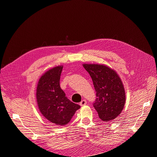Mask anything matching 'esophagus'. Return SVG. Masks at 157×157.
I'll list each match as a JSON object with an SVG mask.
<instances>
[{"mask_svg":"<svg viewBox=\"0 0 157 157\" xmlns=\"http://www.w3.org/2000/svg\"><path fill=\"white\" fill-rule=\"evenodd\" d=\"M86 103H87V101H86V99H82V100L80 101V106H84V105H86Z\"/></svg>","mask_w":157,"mask_h":157,"instance_id":"1","label":"esophagus"}]
</instances>
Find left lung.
Wrapping results in <instances>:
<instances>
[{
	"label": "left lung",
	"instance_id": "left-lung-1",
	"mask_svg": "<svg viewBox=\"0 0 157 157\" xmlns=\"http://www.w3.org/2000/svg\"><path fill=\"white\" fill-rule=\"evenodd\" d=\"M91 77L96 99L93 105L99 117L108 122L120 115L126 102L125 90L119 76L106 65L83 64Z\"/></svg>",
	"mask_w": 157,
	"mask_h": 157
}]
</instances>
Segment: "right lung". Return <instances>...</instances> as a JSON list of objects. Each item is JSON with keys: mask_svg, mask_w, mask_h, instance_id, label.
Returning <instances> with one entry per match:
<instances>
[{"mask_svg": "<svg viewBox=\"0 0 157 157\" xmlns=\"http://www.w3.org/2000/svg\"><path fill=\"white\" fill-rule=\"evenodd\" d=\"M63 66H57L42 75L36 87V101L41 114L56 125L68 124L80 107L71 101L61 90L59 80Z\"/></svg>", "mask_w": 157, "mask_h": 157, "instance_id": "right-lung-1", "label": "right lung"}]
</instances>
